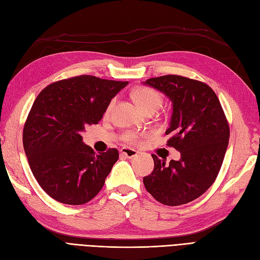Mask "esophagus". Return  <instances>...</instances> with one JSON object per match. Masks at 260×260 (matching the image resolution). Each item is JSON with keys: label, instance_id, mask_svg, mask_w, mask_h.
I'll return each instance as SVG.
<instances>
[{"label": "esophagus", "instance_id": "1", "mask_svg": "<svg viewBox=\"0 0 260 260\" xmlns=\"http://www.w3.org/2000/svg\"><path fill=\"white\" fill-rule=\"evenodd\" d=\"M121 155H123L125 158H132V157H136L138 155V152L136 149L124 147L121 149Z\"/></svg>", "mask_w": 260, "mask_h": 260}]
</instances>
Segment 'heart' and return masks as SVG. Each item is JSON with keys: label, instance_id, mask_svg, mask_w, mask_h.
Here are the masks:
<instances>
[{"label": "heart", "instance_id": "b5f03b06", "mask_svg": "<svg viewBox=\"0 0 260 260\" xmlns=\"http://www.w3.org/2000/svg\"><path fill=\"white\" fill-rule=\"evenodd\" d=\"M132 98L135 100L136 104L143 113L148 111H156L157 108H159L162 103V96L161 94L156 91L155 89L148 88V86H139V88L135 89L132 92ZM114 105V101L108 104L106 114L111 112V109ZM140 136L135 132H128L123 136V140L128 143H136L138 142Z\"/></svg>", "mask_w": 260, "mask_h": 260}]
</instances>
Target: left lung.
Segmentation results:
<instances>
[{
  "instance_id": "left-lung-1",
  "label": "left lung",
  "mask_w": 260,
  "mask_h": 260,
  "mask_svg": "<svg viewBox=\"0 0 260 260\" xmlns=\"http://www.w3.org/2000/svg\"><path fill=\"white\" fill-rule=\"evenodd\" d=\"M143 84L171 101L167 145L181 155L179 160L166 164L153 154L154 170L143 183L164 205H183L200 198L216 180L229 144V124L216 93L206 83L168 75Z\"/></svg>"
}]
</instances>
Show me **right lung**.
Listing matches in <instances>:
<instances>
[{
    "label": "right lung",
    "mask_w": 260,
    "mask_h": 260,
    "mask_svg": "<svg viewBox=\"0 0 260 260\" xmlns=\"http://www.w3.org/2000/svg\"><path fill=\"white\" fill-rule=\"evenodd\" d=\"M128 83L83 75L52 83L36 99L22 143L38 183L55 201L82 205L103 187L119 153L109 148L96 155L81 132L102 119Z\"/></svg>",
    "instance_id": "obj_1"
}]
</instances>
